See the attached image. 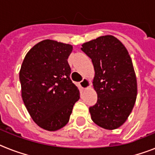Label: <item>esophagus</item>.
<instances>
[{
	"label": "esophagus",
	"mask_w": 155,
	"mask_h": 155,
	"mask_svg": "<svg viewBox=\"0 0 155 155\" xmlns=\"http://www.w3.org/2000/svg\"><path fill=\"white\" fill-rule=\"evenodd\" d=\"M80 85L83 89H86V88H87L90 87V82L87 79H86V78H84L80 82Z\"/></svg>",
	"instance_id": "1"
}]
</instances>
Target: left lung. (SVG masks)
<instances>
[{
	"label": "left lung",
	"mask_w": 155,
	"mask_h": 155,
	"mask_svg": "<svg viewBox=\"0 0 155 155\" xmlns=\"http://www.w3.org/2000/svg\"><path fill=\"white\" fill-rule=\"evenodd\" d=\"M91 59L95 75V105L89 108L91 119L105 129L124 124L136 102L137 83L132 59L124 45L112 35L102 36L82 45Z\"/></svg>",
	"instance_id": "left-lung-1"
}]
</instances>
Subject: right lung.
Wrapping results in <instances>:
<instances>
[{
    "instance_id": "add662e5",
    "label": "right lung",
    "mask_w": 155,
    "mask_h": 155,
    "mask_svg": "<svg viewBox=\"0 0 155 155\" xmlns=\"http://www.w3.org/2000/svg\"><path fill=\"white\" fill-rule=\"evenodd\" d=\"M68 44L44 40L27 53L19 71L22 97L38 125L57 131L69 120L73 106L80 99L79 89L70 79Z\"/></svg>"
}]
</instances>
